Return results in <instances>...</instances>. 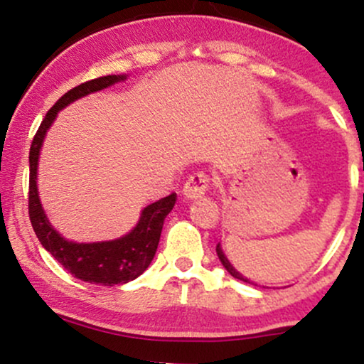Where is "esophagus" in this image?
Instances as JSON below:
<instances>
[{
  "label": "esophagus",
  "instance_id": "34e87169",
  "mask_svg": "<svg viewBox=\"0 0 364 364\" xmlns=\"http://www.w3.org/2000/svg\"><path fill=\"white\" fill-rule=\"evenodd\" d=\"M208 188V176L203 173H196L188 178V181L183 186V196L186 200H198L205 195Z\"/></svg>",
  "mask_w": 364,
  "mask_h": 364
}]
</instances>
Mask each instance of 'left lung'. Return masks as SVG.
I'll return each instance as SVG.
<instances>
[{
    "label": "left lung",
    "mask_w": 364,
    "mask_h": 364,
    "mask_svg": "<svg viewBox=\"0 0 364 364\" xmlns=\"http://www.w3.org/2000/svg\"><path fill=\"white\" fill-rule=\"evenodd\" d=\"M215 252H217V257H219V260H220V263H223L224 265V269L228 270L229 274L232 275V277L235 279H240V281H243V282H248V284H253L252 281H250V279H246L245 275H241L240 272H237V270L235 269V267L231 265V262L228 260V257H225V253H224V250H223V246H220V243L217 245V248H215ZM255 286H257V284H255Z\"/></svg>",
    "instance_id": "left-lung-1"
}]
</instances>
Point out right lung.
Returning <instances> with one entry per match:
<instances>
[{
  "instance_id": "1",
  "label": "right lung",
  "mask_w": 364,
  "mask_h": 364,
  "mask_svg": "<svg viewBox=\"0 0 364 364\" xmlns=\"http://www.w3.org/2000/svg\"><path fill=\"white\" fill-rule=\"evenodd\" d=\"M128 78L123 75H107V77L95 78L82 85L68 90L48 111L46 118L37 129L34 141H32L28 164H31V179H28V215H31L32 228L41 245L56 258L58 262L80 281L101 286H114V284H127L136 279L147 270L154 255L157 252L159 240H161L162 224L176 203V193H171L157 202L150 203L140 212L139 223L127 235L109 241H94V243H78L70 241L54 229L49 223L46 210L39 198V186H37V169H39L41 149L48 129L51 128L58 112L66 106L87 97L94 92L104 90L114 83L124 82Z\"/></svg>"
}]
</instances>
